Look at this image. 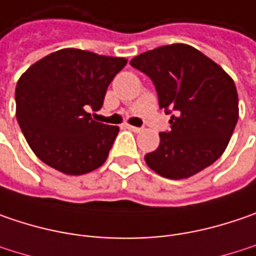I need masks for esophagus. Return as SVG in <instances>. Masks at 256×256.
I'll list each match as a JSON object with an SVG mask.
<instances>
[{"instance_id":"obj_1","label":"esophagus","mask_w":256,"mask_h":256,"mask_svg":"<svg viewBox=\"0 0 256 256\" xmlns=\"http://www.w3.org/2000/svg\"><path fill=\"white\" fill-rule=\"evenodd\" d=\"M126 128H128V130H132V132H134V133H140V132H142V128H136V126H130V124H128Z\"/></svg>"}]
</instances>
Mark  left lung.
Here are the masks:
<instances>
[{"mask_svg":"<svg viewBox=\"0 0 256 256\" xmlns=\"http://www.w3.org/2000/svg\"><path fill=\"white\" fill-rule=\"evenodd\" d=\"M130 64L154 81L159 107L175 110L171 130L159 133L158 149L144 155L146 165L164 178L184 180L218 160L239 118L230 75L184 43L148 50Z\"/></svg>","mask_w":256,"mask_h":256,"instance_id":"obj_1","label":"left lung"}]
</instances>
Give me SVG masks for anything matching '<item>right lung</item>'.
Instances as JSON below:
<instances>
[{
    "mask_svg": "<svg viewBox=\"0 0 256 256\" xmlns=\"http://www.w3.org/2000/svg\"><path fill=\"white\" fill-rule=\"evenodd\" d=\"M128 59L81 49H60L42 58L16 86V116L34 155L66 175L100 168L108 156L118 126L91 118Z\"/></svg>",
    "mask_w": 256,
    "mask_h": 256,
    "instance_id": "add662e5",
    "label": "right lung"
}]
</instances>
